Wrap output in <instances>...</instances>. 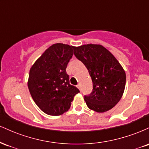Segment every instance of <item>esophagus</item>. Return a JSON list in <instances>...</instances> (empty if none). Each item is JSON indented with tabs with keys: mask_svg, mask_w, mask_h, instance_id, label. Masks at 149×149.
I'll return each instance as SVG.
<instances>
[{
	"mask_svg": "<svg viewBox=\"0 0 149 149\" xmlns=\"http://www.w3.org/2000/svg\"><path fill=\"white\" fill-rule=\"evenodd\" d=\"M77 88H78L79 89V90H80V84H78V85H77Z\"/></svg>",
	"mask_w": 149,
	"mask_h": 149,
	"instance_id": "obj_1",
	"label": "esophagus"
}]
</instances>
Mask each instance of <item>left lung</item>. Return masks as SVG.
Here are the masks:
<instances>
[{
	"instance_id": "obj_1",
	"label": "left lung",
	"mask_w": 149,
	"mask_h": 149,
	"mask_svg": "<svg viewBox=\"0 0 149 149\" xmlns=\"http://www.w3.org/2000/svg\"><path fill=\"white\" fill-rule=\"evenodd\" d=\"M74 54L83 63L91 76L93 89L84 100L89 109L103 113L120 100L126 75L116 57L102 45L88 44L74 47Z\"/></svg>"
}]
</instances>
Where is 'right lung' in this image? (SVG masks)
<instances>
[{
  "instance_id": "add662e5",
  "label": "right lung",
  "mask_w": 149,
  "mask_h": 149,
  "mask_svg": "<svg viewBox=\"0 0 149 149\" xmlns=\"http://www.w3.org/2000/svg\"><path fill=\"white\" fill-rule=\"evenodd\" d=\"M73 46L56 43L47 48L31 68L28 88L36 105L47 115L59 116L71 107L80 92L69 83L66 67Z\"/></svg>"
}]
</instances>
